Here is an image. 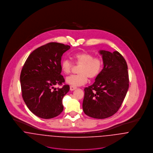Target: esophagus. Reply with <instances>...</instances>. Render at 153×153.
Masks as SVG:
<instances>
[{"mask_svg":"<svg viewBox=\"0 0 153 153\" xmlns=\"http://www.w3.org/2000/svg\"><path fill=\"white\" fill-rule=\"evenodd\" d=\"M76 89V87H72V86H70V90L71 91H74Z\"/></svg>","mask_w":153,"mask_h":153,"instance_id":"obj_1","label":"esophagus"}]
</instances>
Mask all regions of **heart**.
Returning <instances> with one entry per match:
<instances>
[{"label": "heart", "mask_w": 153, "mask_h": 153, "mask_svg": "<svg viewBox=\"0 0 153 153\" xmlns=\"http://www.w3.org/2000/svg\"><path fill=\"white\" fill-rule=\"evenodd\" d=\"M74 62L79 65L78 74L69 76L65 81L68 85L76 87L87 83L88 77L89 79L96 78L101 72L102 68V62L100 58L94 57L88 52H79L72 56ZM73 66L72 63L68 59L63 60L61 63V68L65 74H69Z\"/></svg>", "instance_id": "b5f03b06"}]
</instances>
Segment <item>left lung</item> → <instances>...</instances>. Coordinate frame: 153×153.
<instances>
[{"mask_svg":"<svg viewBox=\"0 0 153 153\" xmlns=\"http://www.w3.org/2000/svg\"><path fill=\"white\" fill-rule=\"evenodd\" d=\"M104 68L94 83L84 89L82 103L84 113L98 119L115 114L126 96L129 87L128 66L124 57L118 52L100 50Z\"/></svg>","mask_w":153,"mask_h":153,"instance_id":"obj_1","label":"left lung"}]
</instances>
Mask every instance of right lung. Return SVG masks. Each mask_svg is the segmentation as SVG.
Returning a JSON list of instances; mask_svg holds the SVG:
<instances>
[{
  "label": "right lung",
  "instance_id": "1",
  "mask_svg": "<svg viewBox=\"0 0 153 153\" xmlns=\"http://www.w3.org/2000/svg\"><path fill=\"white\" fill-rule=\"evenodd\" d=\"M70 46L51 42L34 50L27 58L20 76L22 97L29 109L37 117L50 119L63 111L62 99L69 86L62 85L65 79L61 75V61Z\"/></svg>",
  "mask_w": 153,
  "mask_h": 153
}]
</instances>
